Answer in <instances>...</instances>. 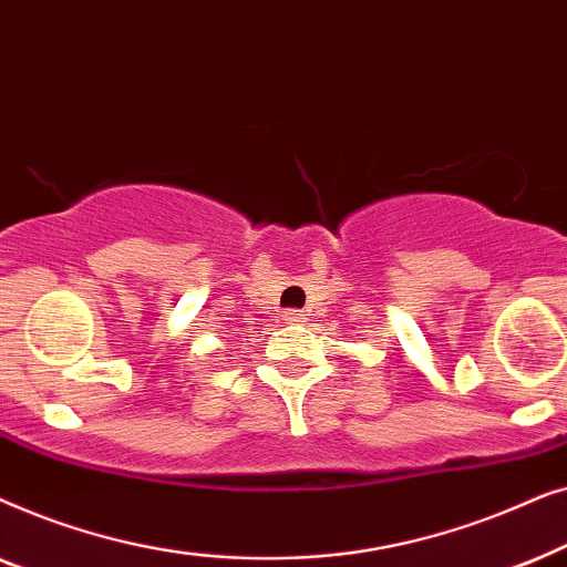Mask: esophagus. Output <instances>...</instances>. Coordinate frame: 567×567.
<instances>
[{
  "instance_id": "34e87169",
  "label": "esophagus",
  "mask_w": 567,
  "mask_h": 567,
  "mask_svg": "<svg viewBox=\"0 0 567 567\" xmlns=\"http://www.w3.org/2000/svg\"><path fill=\"white\" fill-rule=\"evenodd\" d=\"M284 320H286V324H301V322H307V315L299 312V309H289V312L284 315Z\"/></svg>"
}]
</instances>
